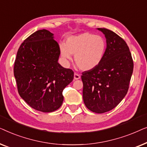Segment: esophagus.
I'll return each instance as SVG.
<instances>
[{"label":"esophagus","instance_id":"obj_1","mask_svg":"<svg viewBox=\"0 0 147 147\" xmlns=\"http://www.w3.org/2000/svg\"><path fill=\"white\" fill-rule=\"evenodd\" d=\"M74 80H79V79H80V76L79 75V74L75 73V74H74Z\"/></svg>","mask_w":147,"mask_h":147}]
</instances>
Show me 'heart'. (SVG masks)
Returning <instances> with one entry per match:
<instances>
[{
    "instance_id": "1",
    "label": "heart",
    "mask_w": 147,
    "mask_h": 147,
    "mask_svg": "<svg viewBox=\"0 0 147 147\" xmlns=\"http://www.w3.org/2000/svg\"><path fill=\"white\" fill-rule=\"evenodd\" d=\"M60 54L63 61L67 64L75 55L76 65L82 71H90L101 63L106 51V42L104 37L85 32L69 35L65 43L60 44Z\"/></svg>"
}]
</instances>
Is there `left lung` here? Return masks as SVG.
I'll use <instances>...</instances> for the list:
<instances>
[{
	"label": "left lung",
	"instance_id": "obj_1",
	"mask_svg": "<svg viewBox=\"0 0 147 147\" xmlns=\"http://www.w3.org/2000/svg\"><path fill=\"white\" fill-rule=\"evenodd\" d=\"M105 35L106 51L97 67L82 73L83 99L98 114L116 107L127 94L134 63L127 44L114 32L98 28Z\"/></svg>",
	"mask_w": 147,
	"mask_h": 147
}]
</instances>
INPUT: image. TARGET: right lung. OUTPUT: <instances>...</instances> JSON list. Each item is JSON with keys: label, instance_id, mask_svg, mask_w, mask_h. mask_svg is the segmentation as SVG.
<instances>
[{"label": "right lung", "instance_id": "right-lung-1", "mask_svg": "<svg viewBox=\"0 0 147 147\" xmlns=\"http://www.w3.org/2000/svg\"><path fill=\"white\" fill-rule=\"evenodd\" d=\"M59 46L53 34L37 31L20 46L14 76L21 97L38 111L57 110L63 101V90L74 79V71L58 63Z\"/></svg>", "mask_w": 147, "mask_h": 147}]
</instances>
